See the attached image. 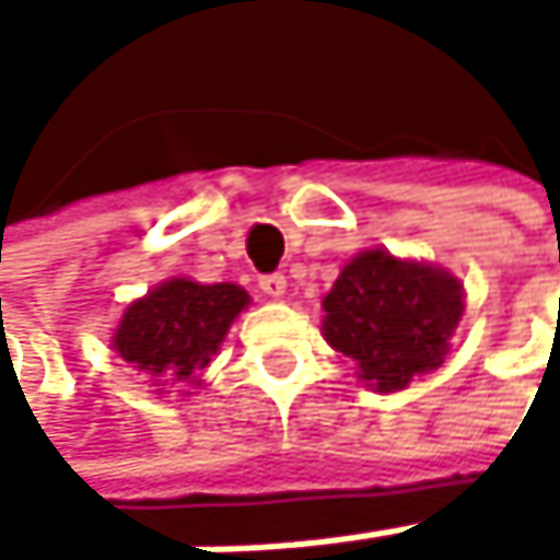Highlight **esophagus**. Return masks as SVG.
I'll list each match as a JSON object with an SVG mask.
<instances>
[{"label":"esophagus","mask_w":560,"mask_h":560,"mask_svg":"<svg viewBox=\"0 0 560 560\" xmlns=\"http://www.w3.org/2000/svg\"><path fill=\"white\" fill-rule=\"evenodd\" d=\"M258 289H261L268 299H282L285 289H289V282H285V275H282V271H271V275H261V278H258Z\"/></svg>","instance_id":"obj_1"}]
</instances>
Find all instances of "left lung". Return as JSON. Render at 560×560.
I'll return each instance as SVG.
<instances>
[{
    "label": "left lung",
    "mask_w": 560,
    "mask_h": 560,
    "mask_svg": "<svg viewBox=\"0 0 560 560\" xmlns=\"http://www.w3.org/2000/svg\"><path fill=\"white\" fill-rule=\"evenodd\" d=\"M322 308V336L355 359L359 380L396 393L443 365L464 315V285L446 268L370 248L339 271Z\"/></svg>",
    "instance_id": "left-lung-1"
}]
</instances>
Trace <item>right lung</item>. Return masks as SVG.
<instances>
[{"label": "right lung", "mask_w": 560, "mask_h": 560, "mask_svg": "<svg viewBox=\"0 0 560 560\" xmlns=\"http://www.w3.org/2000/svg\"><path fill=\"white\" fill-rule=\"evenodd\" d=\"M242 285H201L190 278H167L143 299L127 305L114 332V349L154 386H198L201 370L218 355L231 322L248 305Z\"/></svg>", "instance_id": "obj_1"}]
</instances>
